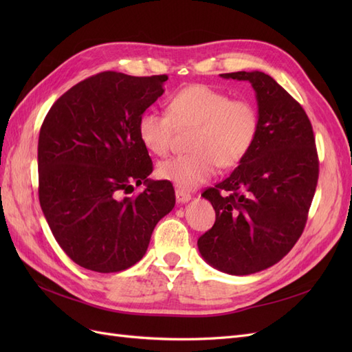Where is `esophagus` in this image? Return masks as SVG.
<instances>
[{
    "label": "esophagus",
    "instance_id": "1",
    "mask_svg": "<svg viewBox=\"0 0 352 352\" xmlns=\"http://www.w3.org/2000/svg\"><path fill=\"white\" fill-rule=\"evenodd\" d=\"M190 198H192V197H190L188 190L176 189V199H177V202H180V204H185V202H188Z\"/></svg>",
    "mask_w": 352,
    "mask_h": 352
}]
</instances>
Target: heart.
Listing matches in <instances>:
<instances>
[{
	"label": "heart",
	"mask_w": 352,
	"mask_h": 352,
	"mask_svg": "<svg viewBox=\"0 0 352 352\" xmlns=\"http://www.w3.org/2000/svg\"><path fill=\"white\" fill-rule=\"evenodd\" d=\"M192 131V153L164 160L158 176L190 189L204 184L217 166L235 167L250 154L257 141L260 116L248 100H232L230 95L207 85H190L167 101V114L146 111L138 122V136L148 151L166 155L176 132Z\"/></svg>",
	"instance_id": "obj_1"
}]
</instances>
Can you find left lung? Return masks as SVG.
Instances as JSON below:
<instances>
[{
	"instance_id": "left-lung-1",
	"label": "left lung",
	"mask_w": 352,
	"mask_h": 352,
	"mask_svg": "<svg viewBox=\"0 0 352 352\" xmlns=\"http://www.w3.org/2000/svg\"><path fill=\"white\" fill-rule=\"evenodd\" d=\"M248 80L260 131L232 175L202 197L216 221L198 239L204 260L229 274L257 273L280 261L302 235L318 179L313 126L301 104L263 72L220 74Z\"/></svg>"
}]
</instances>
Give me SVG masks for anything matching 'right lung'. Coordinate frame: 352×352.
<instances>
[{"mask_svg": "<svg viewBox=\"0 0 352 352\" xmlns=\"http://www.w3.org/2000/svg\"><path fill=\"white\" fill-rule=\"evenodd\" d=\"M167 79L94 74L63 94L41 126V208L63 251L80 267L129 269L175 207L172 184L148 179L153 162L138 136L140 117L162 97ZM133 183L147 188L127 197Z\"/></svg>", "mask_w": 352, "mask_h": 352, "instance_id": "add662e5", "label": "right lung"}]
</instances>
